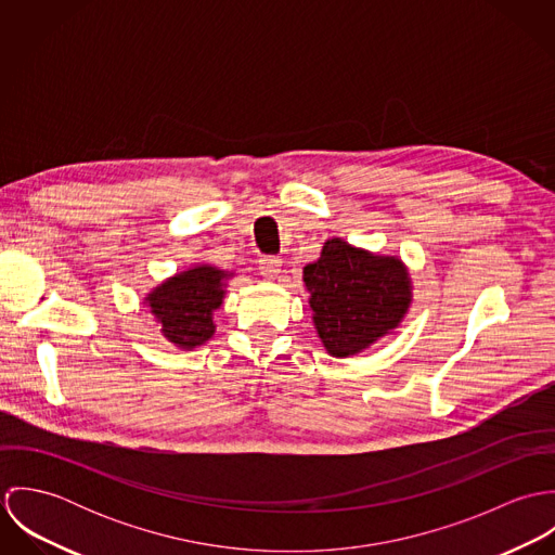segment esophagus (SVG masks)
<instances>
[{
	"label": "esophagus",
	"instance_id": "esophagus-1",
	"mask_svg": "<svg viewBox=\"0 0 555 555\" xmlns=\"http://www.w3.org/2000/svg\"><path fill=\"white\" fill-rule=\"evenodd\" d=\"M258 264H260V267H258L260 273H262L264 278H269V280L278 278V273L282 271V258H280V256H262Z\"/></svg>",
	"mask_w": 555,
	"mask_h": 555
}]
</instances>
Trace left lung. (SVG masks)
Here are the masks:
<instances>
[{
  "instance_id": "1",
  "label": "left lung",
  "mask_w": 555,
  "mask_h": 555,
  "mask_svg": "<svg viewBox=\"0 0 555 555\" xmlns=\"http://www.w3.org/2000/svg\"><path fill=\"white\" fill-rule=\"evenodd\" d=\"M304 282L318 335L333 357L361 352L396 328L410 306L408 271L397 258L372 256L341 238L324 243Z\"/></svg>"
}]
</instances>
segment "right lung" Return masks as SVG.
Listing matches in <instances>:
<instances>
[{"label":"right lung","mask_w":555,"mask_h":555,"mask_svg":"<svg viewBox=\"0 0 555 555\" xmlns=\"http://www.w3.org/2000/svg\"><path fill=\"white\" fill-rule=\"evenodd\" d=\"M224 273L194 267L158 286L147 304L162 322V333L179 348H196L214 335L211 312L222 306Z\"/></svg>","instance_id":"right-lung-1"}]
</instances>
